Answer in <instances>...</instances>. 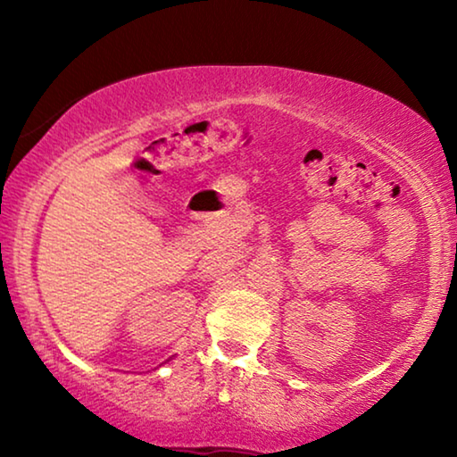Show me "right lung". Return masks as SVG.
Here are the masks:
<instances>
[{
    "instance_id": "obj_1",
    "label": "right lung",
    "mask_w": 457,
    "mask_h": 457,
    "mask_svg": "<svg viewBox=\"0 0 457 457\" xmlns=\"http://www.w3.org/2000/svg\"><path fill=\"white\" fill-rule=\"evenodd\" d=\"M166 361H168V360H166Z\"/></svg>"
}]
</instances>
